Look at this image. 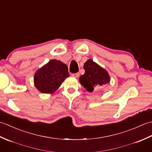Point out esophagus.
I'll list each match as a JSON object with an SVG mask.
<instances>
[{"label":"esophagus","instance_id":"34e87169","mask_svg":"<svg viewBox=\"0 0 152 152\" xmlns=\"http://www.w3.org/2000/svg\"><path fill=\"white\" fill-rule=\"evenodd\" d=\"M80 76L79 73H75V74H72V76L74 77V78H78Z\"/></svg>","mask_w":152,"mask_h":152}]
</instances>
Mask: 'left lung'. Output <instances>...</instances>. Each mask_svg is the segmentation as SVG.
I'll return each instance as SVG.
<instances>
[{"instance_id": "left-lung-1", "label": "left lung", "mask_w": 152, "mask_h": 152, "mask_svg": "<svg viewBox=\"0 0 152 152\" xmlns=\"http://www.w3.org/2000/svg\"><path fill=\"white\" fill-rule=\"evenodd\" d=\"M85 73L80 77L79 81L88 91L99 89L110 82V76L105 69L91 59H89L83 65Z\"/></svg>"}]
</instances>
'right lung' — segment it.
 <instances>
[{
	"label": "right lung",
	"instance_id": "1",
	"mask_svg": "<svg viewBox=\"0 0 152 152\" xmlns=\"http://www.w3.org/2000/svg\"><path fill=\"white\" fill-rule=\"evenodd\" d=\"M69 76V70L66 64L60 61L53 59L37 71L34 82L36 88L41 93H51L56 91Z\"/></svg>",
	"mask_w": 152,
	"mask_h": 152
}]
</instances>
